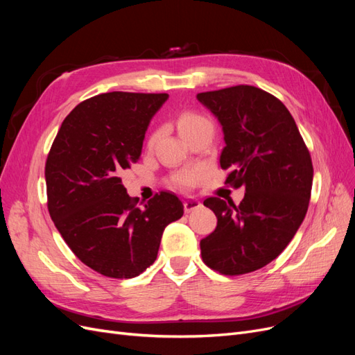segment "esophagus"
<instances>
[{
    "mask_svg": "<svg viewBox=\"0 0 355 355\" xmlns=\"http://www.w3.org/2000/svg\"><path fill=\"white\" fill-rule=\"evenodd\" d=\"M198 207H201V201L197 200V198H188V200L184 201V209H185L187 213L196 210Z\"/></svg>",
    "mask_w": 355,
    "mask_h": 355,
    "instance_id": "obj_1",
    "label": "esophagus"
}]
</instances>
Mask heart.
Returning a JSON list of instances; mask_svg holds the SVG:
<instances>
[{
  "mask_svg": "<svg viewBox=\"0 0 355 355\" xmlns=\"http://www.w3.org/2000/svg\"><path fill=\"white\" fill-rule=\"evenodd\" d=\"M178 128L180 135L184 137H188L194 133L202 132V130H213V124L209 120L206 115H202L200 112L196 111H184L178 115V120H176ZM161 130L159 128H155V130L151 132V135L148 136V141H146V146L148 148H153L157 141L159 139ZM201 175L200 170H187V171H180L175 178L173 182L178 187L182 188H191L192 185L197 184V180Z\"/></svg>",
  "mask_w": 355,
  "mask_h": 355,
  "instance_id": "obj_1",
  "label": "heart"
}]
</instances>
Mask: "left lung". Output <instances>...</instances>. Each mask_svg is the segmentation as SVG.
I'll list each match as a JSON object with an SVG mask.
<instances>
[{"mask_svg":"<svg viewBox=\"0 0 355 355\" xmlns=\"http://www.w3.org/2000/svg\"><path fill=\"white\" fill-rule=\"evenodd\" d=\"M222 125L225 184L244 187L239 204L204 200L218 218L200 241L202 262L223 275H241L274 261L302 223L313 188V161L292 114L275 96L253 85L198 93Z\"/></svg>","mask_w":355,"mask_h":355,"instance_id":"left-lung-1","label":"left lung"}]
</instances>
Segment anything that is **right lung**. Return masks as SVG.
Wrapping results in <instances>:
<instances>
[{
	"instance_id": "obj_1",
	"label": "right lung",
	"mask_w": 355,
	"mask_h": 355,
	"mask_svg": "<svg viewBox=\"0 0 355 355\" xmlns=\"http://www.w3.org/2000/svg\"><path fill=\"white\" fill-rule=\"evenodd\" d=\"M167 93L111 92L63 120L46 161L47 207L78 259L111 278H133L157 259L161 235L184 204L161 191L142 207L121 170L141 157L145 132Z\"/></svg>"
}]
</instances>
